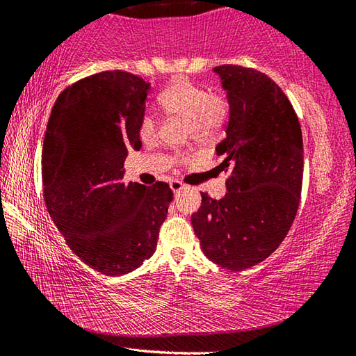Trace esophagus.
Returning a JSON list of instances; mask_svg holds the SVG:
<instances>
[{"label": "esophagus", "instance_id": "1", "mask_svg": "<svg viewBox=\"0 0 356 356\" xmlns=\"http://www.w3.org/2000/svg\"><path fill=\"white\" fill-rule=\"evenodd\" d=\"M170 186H171V190H172L174 195H177L180 190L185 188V185L182 182H179V180H172V182L170 184Z\"/></svg>", "mask_w": 356, "mask_h": 356}]
</instances>
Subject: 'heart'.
Segmentation results:
<instances>
[{"instance_id": "heart-1", "label": "heart", "mask_w": 356, "mask_h": 356, "mask_svg": "<svg viewBox=\"0 0 356 356\" xmlns=\"http://www.w3.org/2000/svg\"><path fill=\"white\" fill-rule=\"evenodd\" d=\"M159 104L168 116L186 120L196 136L212 135L226 122L229 114V100L225 94H209L206 88L188 78H176L168 84L159 94ZM155 130V116L146 113L140 120L141 140L149 141Z\"/></svg>"}]
</instances>
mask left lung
<instances>
[{
	"mask_svg": "<svg viewBox=\"0 0 356 356\" xmlns=\"http://www.w3.org/2000/svg\"><path fill=\"white\" fill-rule=\"evenodd\" d=\"M213 72L229 100L226 138L216 146L227 193L191 215L201 250L220 267L240 272L278 248L297 215L303 180V138L293 106L265 74L242 65Z\"/></svg>",
	"mask_w": 356,
	"mask_h": 356,
	"instance_id": "obj_1",
	"label": "left lung"
}]
</instances>
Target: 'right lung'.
<instances>
[{"mask_svg":"<svg viewBox=\"0 0 356 356\" xmlns=\"http://www.w3.org/2000/svg\"><path fill=\"white\" fill-rule=\"evenodd\" d=\"M150 84L106 70L59 94L47 124L42 182L47 210L65 243L108 276L134 272L155 252L172 191L124 184V161L140 150Z\"/></svg>","mask_w":356,"mask_h":356,"instance_id":"obj_1","label":"right lung"}]
</instances>
